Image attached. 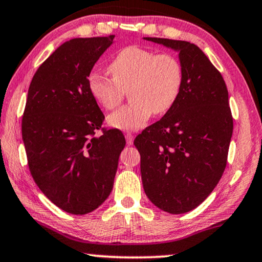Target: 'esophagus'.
I'll use <instances>...</instances> for the list:
<instances>
[{
  "instance_id": "34e87169",
  "label": "esophagus",
  "mask_w": 262,
  "mask_h": 262,
  "mask_svg": "<svg viewBox=\"0 0 262 262\" xmlns=\"http://www.w3.org/2000/svg\"><path fill=\"white\" fill-rule=\"evenodd\" d=\"M125 141H127V145H133L134 142V135L132 133L125 134Z\"/></svg>"
}]
</instances>
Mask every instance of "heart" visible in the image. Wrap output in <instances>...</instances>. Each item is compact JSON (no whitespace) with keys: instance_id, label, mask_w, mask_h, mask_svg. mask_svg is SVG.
<instances>
[{"instance_id":"b5f03b06","label":"heart","mask_w":262,"mask_h":262,"mask_svg":"<svg viewBox=\"0 0 262 262\" xmlns=\"http://www.w3.org/2000/svg\"><path fill=\"white\" fill-rule=\"evenodd\" d=\"M112 78L97 72L88 77V91L105 110L120 105L129 92L132 104L107 117V124L118 130H139L152 115H163L173 107L183 87V65L170 53H160L132 46L117 53L108 65Z\"/></svg>"}]
</instances>
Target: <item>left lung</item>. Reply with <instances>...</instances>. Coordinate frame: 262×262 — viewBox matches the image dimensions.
<instances>
[{"instance_id": "obj_1", "label": "left lung", "mask_w": 262, "mask_h": 262, "mask_svg": "<svg viewBox=\"0 0 262 262\" xmlns=\"http://www.w3.org/2000/svg\"><path fill=\"white\" fill-rule=\"evenodd\" d=\"M178 53L183 87L173 107L134 140L145 193L170 214L197 208L226 167L233 120L223 76L193 43L144 37Z\"/></svg>"}]
</instances>
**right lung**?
I'll return each instance as SVG.
<instances>
[{"label":"right lung","mask_w":262,"mask_h":262,"mask_svg":"<svg viewBox=\"0 0 262 262\" xmlns=\"http://www.w3.org/2000/svg\"><path fill=\"white\" fill-rule=\"evenodd\" d=\"M114 37L62 43L29 87L21 133L30 171L45 196L66 213L84 215L104 203L125 146L118 129L95 137L104 115L87 85Z\"/></svg>","instance_id":"obj_1"}]
</instances>
